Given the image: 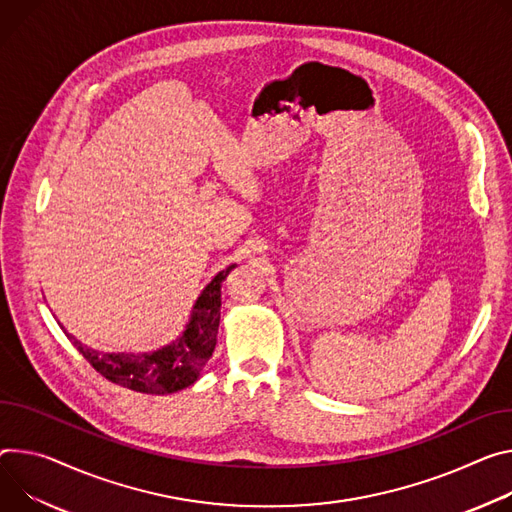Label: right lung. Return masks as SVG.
I'll list each match as a JSON object with an SVG mask.
<instances>
[{
  "label": "right lung",
  "mask_w": 512,
  "mask_h": 512,
  "mask_svg": "<svg viewBox=\"0 0 512 512\" xmlns=\"http://www.w3.org/2000/svg\"><path fill=\"white\" fill-rule=\"evenodd\" d=\"M235 265L220 271L206 286L194 306L192 320L183 335L153 353L128 355V353H100L73 343L79 353L89 361L100 376L122 388L143 394H171L192 386L216 347V335L220 324V288L224 277Z\"/></svg>",
  "instance_id": "right-lung-1"
}]
</instances>
